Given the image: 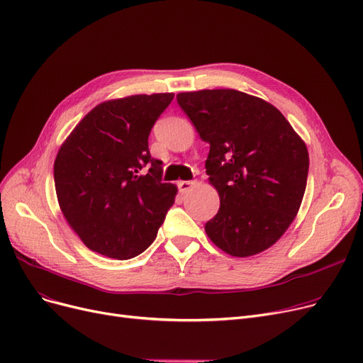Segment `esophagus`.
<instances>
[{
	"label": "esophagus",
	"mask_w": 363,
	"mask_h": 363,
	"mask_svg": "<svg viewBox=\"0 0 363 363\" xmlns=\"http://www.w3.org/2000/svg\"><path fill=\"white\" fill-rule=\"evenodd\" d=\"M196 181H179L178 182V188H179V193L181 194H185V193H188L190 190H193V188L196 186Z\"/></svg>",
	"instance_id": "obj_1"
}]
</instances>
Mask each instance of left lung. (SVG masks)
Returning a JSON list of instances; mask_svg holds the SVG:
<instances>
[{"instance_id": "obj_1", "label": "left lung", "mask_w": 363, "mask_h": 363, "mask_svg": "<svg viewBox=\"0 0 363 363\" xmlns=\"http://www.w3.org/2000/svg\"><path fill=\"white\" fill-rule=\"evenodd\" d=\"M200 138L211 145L209 184L219 211L208 238L231 257H252L273 246L295 219L306 193L308 151L276 106L234 90L177 94Z\"/></svg>"}]
</instances>
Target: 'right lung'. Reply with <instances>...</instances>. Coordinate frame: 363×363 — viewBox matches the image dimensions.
<instances>
[{
	"instance_id": "right-lung-1",
	"label": "right lung",
	"mask_w": 363,
	"mask_h": 363,
	"mask_svg": "<svg viewBox=\"0 0 363 363\" xmlns=\"http://www.w3.org/2000/svg\"><path fill=\"white\" fill-rule=\"evenodd\" d=\"M173 93L105 101L78 123L55 160L62 213L93 252L129 259L154 242L177 185L162 181L148 136Z\"/></svg>"
}]
</instances>
